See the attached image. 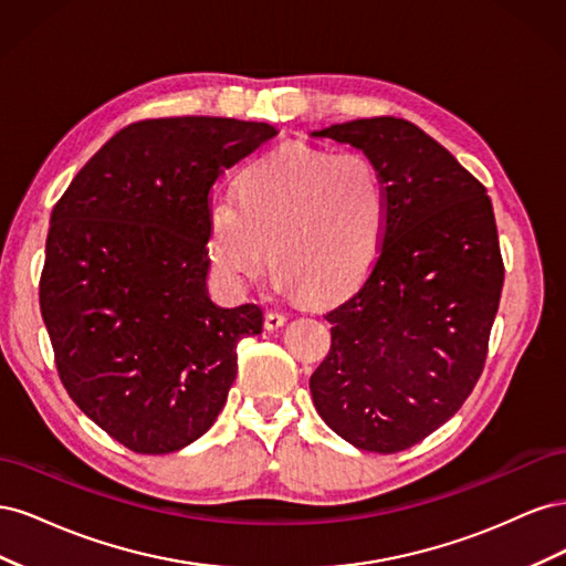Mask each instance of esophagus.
Masks as SVG:
<instances>
[{"instance_id":"1","label":"esophagus","mask_w":566,"mask_h":566,"mask_svg":"<svg viewBox=\"0 0 566 566\" xmlns=\"http://www.w3.org/2000/svg\"><path fill=\"white\" fill-rule=\"evenodd\" d=\"M285 321H287V316L283 312H269L264 316V328L266 331H279Z\"/></svg>"}]
</instances>
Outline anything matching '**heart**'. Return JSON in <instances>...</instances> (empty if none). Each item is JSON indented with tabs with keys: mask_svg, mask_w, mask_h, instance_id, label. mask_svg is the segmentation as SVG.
Masks as SVG:
<instances>
[{
	"mask_svg": "<svg viewBox=\"0 0 566 566\" xmlns=\"http://www.w3.org/2000/svg\"><path fill=\"white\" fill-rule=\"evenodd\" d=\"M389 200L364 153L285 146L250 163L235 200L208 208V256L217 279L245 290L269 262L281 290L335 300L361 281L382 248Z\"/></svg>",
	"mask_w": 566,
	"mask_h": 566,
	"instance_id": "heart-1",
	"label": "heart"
}]
</instances>
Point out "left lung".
<instances>
[{
	"label": "left lung",
	"mask_w": 566,
	"mask_h": 566,
	"mask_svg": "<svg viewBox=\"0 0 566 566\" xmlns=\"http://www.w3.org/2000/svg\"><path fill=\"white\" fill-rule=\"evenodd\" d=\"M366 153L387 188L382 248L356 293L325 314L331 352L310 389L352 447L397 453L465 403L484 370L503 290L486 188L401 117L312 132Z\"/></svg>",
	"instance_id": "obj_1"
}]
</instances>
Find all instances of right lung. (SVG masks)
Instances as JSON below:
<instances>
[{"mask_svg": "<svg viewBox=\"0 0 566 566\" xmlns=\"http://www.w3.org/2000/svg\"><path fill=\"white\" fill-rule=\"evenodd\" d=\"M233 117L119 129L49 221L40 310L61 382L129 451H179L210 430L262 310L208 295L210 188L276 136Z\"/></svg>", "mask_w": 566, "mask_h": 566, "instance_id": "right-lung-1", "label": "right lung"}]
</instances>
